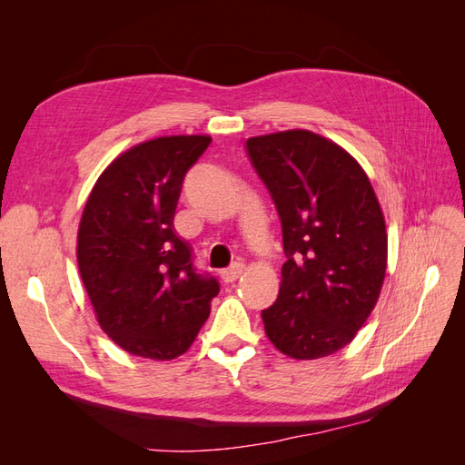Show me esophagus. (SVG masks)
<instances>
[{
  "instance_id": "obj_1",
  "label": "esophagus",
  "mask_w": 465,
  "mask_h": 465,
  "mask_svg": "<svg viewBox=\"0 0 465 465\" xmlns=\"http://www.w3.org/2000/svg\"><path fill=\"white\" fill-rule=\"evenodd\" d=\"M242 272H244V265L242 263H234V265L229 267V270L221 272V279L224 281V283H234V281L242 275Z\"/></svg>"
}]
</instances>
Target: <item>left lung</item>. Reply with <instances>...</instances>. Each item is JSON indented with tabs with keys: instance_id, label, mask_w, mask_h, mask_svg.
<instances>
[{
	"instance_id": "obj_1",
	"label": "left lung",
	"mask_w": 465,
	"mask_h": 465,
	"mask_svg": "<svg viewBox=\"0 0 465 465\" xmlns=\"http://www.w3.org/2000/svg\"><path fill=\"white\" fill-rule=\"evenodd\" d=\"M246 151L287 256L277 301L262 311L265 333L291 359L333 355L374 311L386 275V223L371 180L345 149L308 130L250 137Z\"/></svg>"
}]
</instances>
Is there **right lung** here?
Wrapping results in <instances>:
<instances>
[{
    "instance_id": "obj_1",
    "label": "right lung",
    "mask_w": 465,
    "mask_h": 465,
    "mask_svg": "<svg viewBox=\"0 0 465 465\" xmlns=\"http://www.w3.org/2000/svg\"><path fill=\"white\" fill-rule=\"evenodd\" d=\"M209 143V135H171L128 149L98 176L83 209V285L103 331L132 355L186 353L219 292L173 224L182 182Z\"/></svg>"
}]
</instances>
